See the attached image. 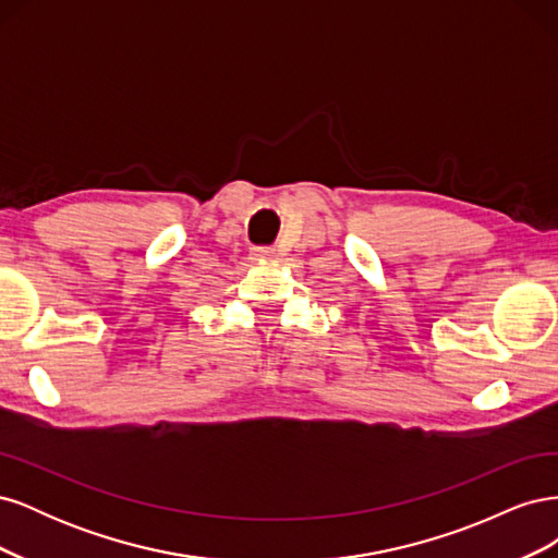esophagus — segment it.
I'll list each match as a JSON object with an SVG mask.
<instances>
[{"instance_id":"34e87169","label":"esophagus","mask_w":558,"mask_h":558,"mask_svg":"<svg viewBox=\"0 0 558 558\" xmlns=\"http://www.w3.org/2000/svg\"><path fill=\"white\" fill-rule=\"evenodd\" d=\"M251 256H253V260H272L275 258V248L258 246V248L251 251Z\"/></svg>"}]
</instances>
